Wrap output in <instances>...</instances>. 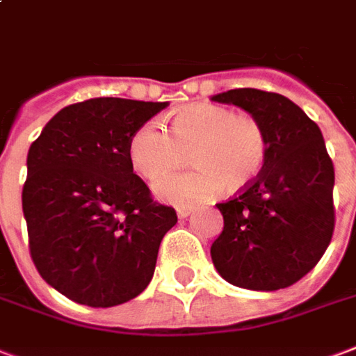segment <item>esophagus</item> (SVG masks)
I'll return each instance as SVG.
<instances>
[{
	"label": "esophagus",
	"mask_w": 356,
	"mask_h": 356,
	"mask_svg": "<svg viewBox=\"0 0 356 356\" xmlns=\"http://www.w3.org/2000/svg\"><path fill=\"white\" fill-rule=\"evenodd\" d=\"M193 212H195L193 207H180L178 210H176V213H178V218H180V219L188 218L189 213H193Z\"/></svg>",
	"instance_id": "1"
}]
</instances>
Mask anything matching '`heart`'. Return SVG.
Here are the masks:
<instances>
[{
	"label": "heart",
	"mask_w": 356,
	"mask_h": 356,
	"mask_svg": "<svg viewBox=\"0 0 356 356\" xmlns=\"http://www.w3.org/2000/svg\"><path fill=\"white\" fill-rule=\"evenodd\" d=\"M188 152L195 167L157 181L159 199L184 204L208 199L223 188L242 191L263 172L268 137L250 112L197 103L172 114L170 133L148 122L129 140L131 163L146 180H157L181 167Z\"/></svg>",
	"instance_id": "obj_1"
}]
</instances>
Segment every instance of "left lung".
Wrapping results in <instances>:
<instances>
[{"instance_id": "8db88e82", "label": "left lung", "mask_w": 356, "mask_h": 356, "mask_svg": "<svg viewBox=\"0 0 356 356\" xmlns=\"http://www.w3.org/2000/svg\"><path fill=\"white\" fill-rule=\"evenodd\" d=\"M212 101L263 124L268 157L251 186L225 202L212 261L223 280L253 291L285 289L308 274L334 232V165L314 120L280 93L238 88Z\"/></svg>"}]
</instances>
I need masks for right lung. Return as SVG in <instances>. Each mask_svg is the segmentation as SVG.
Listing matches in <instances>:
<instances>
[{
    "instance_id": "add662e5",
    "label": "right lung",
    "mask_w": 356,
    "mask_h": 356,
    "mask_svg": "<svg viewBox=\"0 0 356 356\" xmlns=\"http://www.w3.org/2000/svg\"><path fill=\"white\" fill-rule=\"evenodd\" d=\"M168 103L95 97L61 108L28 152L29 255L73 302L111 308L146 289L176 212L133 172L129 140Z\"/></svg>"
}]
</instances>
